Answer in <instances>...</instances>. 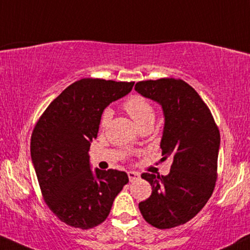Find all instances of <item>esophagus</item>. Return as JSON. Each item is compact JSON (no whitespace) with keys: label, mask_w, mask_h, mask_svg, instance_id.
Masks as SVG:
<instances>
[{"label":"esophagus","mask_w":250,"mask_h":250,"mask_svg":"<svg viewBox=\"0 0 250 250\" xmlns=\"http://www.w3.org/2000/svg\"><path fill=\"white\" fill-rule=\"evenodd\" d=\"M128 177H129V180H130V182H134V180L140 178V173L135 172V171H129Z\"/></svg>","instance_id":"esophagus-1"}]
</instances>
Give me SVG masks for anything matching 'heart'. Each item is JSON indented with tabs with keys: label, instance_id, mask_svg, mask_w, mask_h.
<instances>
[{
	"label": "heart",
	"instance_id": "b5f03b06",
	"mask_svg": "<svg viewBox=\"0 0 250 250\" xmlns=\"http://www.w3.org/2000/svg\"><path fill=\"white\" fill-rule=\"evenodd\" d=\"M123 108L125 109L131 119L134 120V122L136 123L140 128H142L143 125H154L156 112L155 107L152 106V104L148 99L144 98L142 95H133L130 98L127 99L123 104ZM113 116L112 109L107 108L104 109L101 114L100 119V128L104 129L107 127V125L109 123L110 119Z\"/></svg>",
	"mask_w": 250,
	"mask_h": 250
}]
</instances>
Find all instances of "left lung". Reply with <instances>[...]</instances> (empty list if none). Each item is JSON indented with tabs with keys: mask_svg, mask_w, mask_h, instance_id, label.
Segmentation results:
<instances>
[{
	"mask_svg": "<svg viewBox=\"0 0 250 250\" xmlns=\"http://www.w3.org/2000/svg\"><path fill=\"white\" fill-rule=\"evenodd\" d=\"M135 91L163 108L162 161H172L167 176L142 173L152 192L138 208L144 220L159 229L180 226L201 211L214 190L220 131L209 108L184 80L138 81Z\"/></svg>",
	"mask_w": 250,
	"mask_h": 250,
	"instance_id": "left-lung-1",
	"label": "left lung"
}]
</instances>
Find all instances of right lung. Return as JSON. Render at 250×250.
Instances as JSON below:
<instances>
[{
    "instance_id": "1",
    "label": "right lung",
    "mask_w": 250,
    "mask_h": 250,
    "mask_svg": "<svg viewBox=\"0 0 250 250\" xmlns=\"http://www.w3.org/2000/svg\"><path fill=\"white\" fill-rule=\"evenodd\" d=\"M133 86V81L78 80L51 102L36 123L30 150L42 195L68 226L89 229L102 224L129 182L123 171L96 169L93 173L88 151L104 108Z\"/></svg>"
}]
</instances>
